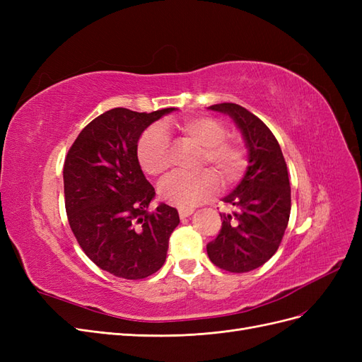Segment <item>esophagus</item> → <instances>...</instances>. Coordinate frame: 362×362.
I'll return each instance as SVG.
<instances>
[{"mask_svg":"<svg viewBox=\"0 0 362 362\" xmlns=\"http://www.w3.org/2000/svg\"><path fill=\"white\" fill-rule=\"evenodd\" d=\"M193 211H194V208H192V206H180L178 208V213H180L181 218H185V217L192 216Z\"/></svg>","mask_w":362,"mask_h":362,"instance_id":"1","label":"esophagus"}]
</instances>
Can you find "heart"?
Masks as SVG:
<instances>
[{
  "instance_id": "heart-1",
  "label": "heart",
  "mask_w": 362,
  "mask_h": 362,
  "mask_svg": "<svg viewBox=\"0 0 362 362\" xmlns=\"http://www.w3.org/2000/svg\"><path fill=\"white\" fill-rule=\"evenodd\" d=\"M180 136L201 148L196 175H172L161 184L160 193L164 201L178 206H193L205 202L218 189L216 177L225 185L234 184L243 177L247 168V148L238 137L228 136V128L211 116H190L169 125ZM137 158L141 169L152 177H163L170 169L172 151L168 134L160 127H151L140 136Z\"/></svg>"
}]
</instances>
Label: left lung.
<instances>
[{
	"label": "left lung",
	"instance_id": "obj_1",
	"mask_svg": "<svg viewBox=\"0 0 362 362\" xmlns=\"http://www.w3.org/2000/svg\"><path fill=\"white\" fill-rule=\"evenodd\" d=\"M210 110L234 119L246 141L249 166L237 189L223 198L234 211L221 214L222 229L206 252L218 269L246 273L275 255L286 233L291 210L287 163L269 127L245 107L222 103Z\"/></svg>",
	"mask_w": 362,
	"mask_h": 362
}]
</instances>
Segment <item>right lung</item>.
<instances>
[{
	"label": "right lung",
	"instance_id": "right-lung-1",
	"mask_svg": "<svg viewBox=\"0 0 362 362\" xmlns=\"http://www.w3.org/2000/svg\"><path fill=\"white\" fill-rule=\"evenodd\" d=\"M175 108L139 113L112 108L87 124L63 166L69 226L95 264L124 279H144L166 261L180 223L177 208L149 210L156 190L137 158L141 133Z\"/></svg>",
	"mask_w": 362,
	"mask_h": 362
}]
</instances>
